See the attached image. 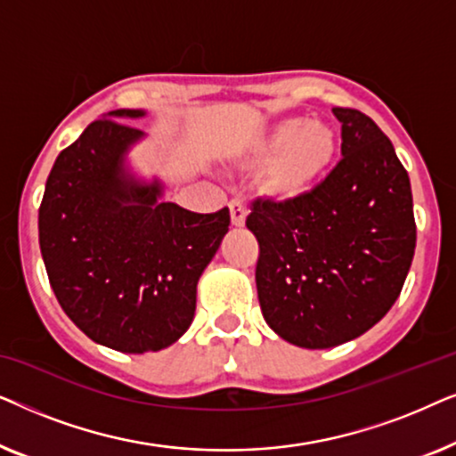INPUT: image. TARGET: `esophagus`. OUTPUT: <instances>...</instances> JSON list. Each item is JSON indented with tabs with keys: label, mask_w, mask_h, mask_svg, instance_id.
I'll list each match as a JSON object with an SVG mask.
<instances>
[{
	"label": "esophagus",
	"mask_w": 456,
	"mask_h": 456,
	"mask_svg": "<svg viewBox=\"0 0 456 456\" xmlns=\"http://www.w3.org/2000/svg\"><path fill=\"white\" fill-rule=\"evenodd\" d=\"M247 217V208L245 203L239 201V199H232L230 201V220H232V226H242Z\"/></svg>",
	"instance_id": "esophagus-1"
}]
</instances>
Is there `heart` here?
<instances>
[{
  "mask_svg": "<svg viewBox=\"0 0 456 456\" xmlns=\"http://www.w3.org/2000/svg\"><path fill=\"white\" fill-rule=\"evenodd\" d=\"M340 141L332 126L289 118L255 142V159L265 161L261 192L280 203L307 197L326 178L338 155Z\"/></svg>",
  "mask_w": 456,
  "mask_h": 456,
  "instance_id": "1",
  "label": "heart"
}]
</instances>
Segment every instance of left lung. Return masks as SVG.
<instances>
[{
  "label": "left lung",
  "instance_id": "obj_1",
  "mask_svg": "<svg viewBox=\"0 0 456 456\" xmlns=\"http://www.w3.org/2000/svg\"><path fill=\"white\" fill-rule=\"evenodd\" d=\"M342 159L292 203H251L259 242L255 282L261 314L278 336L305 348L357 338L388 314L415 253L409 174L363 111L334 108Z\"/></svg>",
  "mask_w": 456,
  "mask_h": 456
}]
</instances>
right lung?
I'll list each match as a JSON object with an SVG mask.
<instances>
[{
    "mask_svg": "<svg viewBox=\"0 0 456 456\" xmlns=\"http://www.w3.org/2000/svg\"><path fill=\"white\" fill-rule=\"evenodd\" d=\"M116 110L58 155L39 208V245L64 314L122 353L170 346L191 326L197 282L228 232L230 211L197 214L159 201V184L124 174L139 128Z\"/></svg>",
    "mask_w": 456,
    "mask_h": 456,
    "instance_id": "1",
    "label": "right lung"
}]
</instances>
